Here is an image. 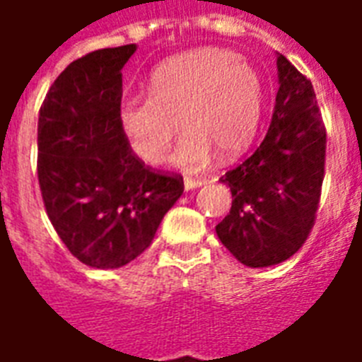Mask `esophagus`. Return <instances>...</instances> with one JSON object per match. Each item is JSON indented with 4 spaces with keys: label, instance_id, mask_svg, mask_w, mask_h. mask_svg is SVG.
Here are the masks:
<instances>
[{
    "label": "esophagus",
    "instance_id": "1",
    "mask_svg": "<svg viewBox=\"0 0 362 362\" xmlns=\"http://www.w3.org/2000/svg\"><path fill=\"white\" fill-rule=\"evenodd\" d=\"M204 178H192V176H186V180H184V186L186 189H193V187H199L204 184Z\"/></svg>",
    "mask_w": 362,
    "mask_h": 362
}]
</instances>
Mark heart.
Wrapping results in <instances>:
<instances>
[{
	"mask_svg": "<svg viewBox=\"0 0 362 362\" xmlns=\"http://www.w3.org/2000/svg\"><path fill=\"white\" fill-rule=\"evenodd\" d=\"M261 115V84L237 54L203 48L163 64L152 76L150 95H129L120 105V125L131 150L159 163L184 129L175 153L182 169H203L212 150L235 156L252 141Z\"/></svg>",
	"mask_w": 362,
	"mask_h": 362,
	"instance_id": "b5f03b06",
	"label": "heart"
}]
</instances>
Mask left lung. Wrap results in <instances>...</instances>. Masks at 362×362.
I'll list each match as a JSON object with an SVG mask.
<instances>
[{
  "label": "left lung",
  "instance_id": "1",
  "mask_svg": "<svg viewBox=\"0 0 362 362\" xmlns=\"http://www.w3.org/2000/svg\"><path fill=\"white\" fill-rule=\"evenodd\" d=\"M280 88L263 142L220 180L231 212L216 226L223 246L247 267H270L312 233L325 176L327 129L312 82L278 56Z\"/></svg>",
  "mask_w": 362,
  "mask_h": 362
}]
</instances>
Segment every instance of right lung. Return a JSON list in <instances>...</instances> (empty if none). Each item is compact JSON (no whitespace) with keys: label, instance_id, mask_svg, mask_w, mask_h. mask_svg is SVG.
<instances>
[{"label":"right lung","instance_id":"1","mask_svg":"<svg viewBox=\"0 0 362 362\" xmlns=\"http://www.w3.org/2000/svg\"><path fill=\"white\" fill-rule=\"evenodd\" d=\"M135 48H99L71 62L39 110L45 210L67 250L93 269L139 257L184 192L178 173L144 165L122 131V67Z\"/></svg>","mask_w":362,"mask_h":362}]
</instances>
